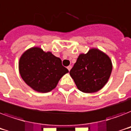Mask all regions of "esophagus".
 <instances>
[{
	"label": "esophagus",
	"instance_id": "34e87169",
	"mask_svg": "<svg viewBox=\"0 0 131 131\" xmlns=\"http://www.w3.org/2000/svg\"><path fill=\"white\" fill-rule=\"evenodd\" d=\"M71 68H72V67H71V66H69V67H67V69H68V70H69V71H70V70L71 69Z\"/></svg>",
	"mask_w": 131,
	"mask_h": 131
}]
</instances>
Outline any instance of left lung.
<instances>
[{
  "mask_svg": "<svg viewBox=\"0 0 131 131\" xmlns=\"http://www.w3.org/2000/svg\"><path fill=\"white\" fill-rule=\"evenodd\" d=\"M112 67L109 56L93 47L86 53H80L69 74L80 91L94 93L107 83Z\"/></svg>",
  "mask_w": 131,
  "mask_h": 131,
  "instance_id": "8db88e82",
  "label": "left lung"
}]
</instances>
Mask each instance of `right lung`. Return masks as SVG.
I'll use <instances>...</instances> for the list:
<instances>
[{
  "label": "right lung",
  "mask_w": 131,
  "mask_h": 131,
  "mask_svg": "<svg viewBox=\"0 0 131 131\" xmlns=\"http://www.w3.org/2000/svg\"><path fill=\"white\" fill-rule=\"evenodd\" d=\"M19 72L22 80L35 91L46 93L54 89L69 70L60 58L39 47H30L19 58Z\"/></svg>",
  "instance_id": "add662e5"
}]
</instances>
